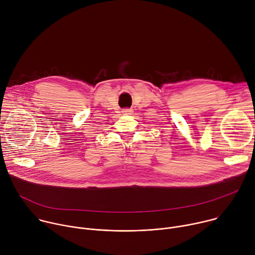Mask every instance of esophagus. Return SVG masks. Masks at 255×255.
Masks as SVG:
<instances>
[{
  "label": "esophagus",
  "instance_id": "34e87169",
  "mask_svg": "<svg viewBox=\"0 0 255 255\" xmlns=\"http://www.w3.org/2000/svg\"><path fill=\"white\" fill-rule=\"evenodd\" d=\"M132 112H133L132 109H124L123 110L124 115H130V114H132Z\"/></svg>",
  "mask_w": 255,
  "mask_h": 255
}]
</instances>
